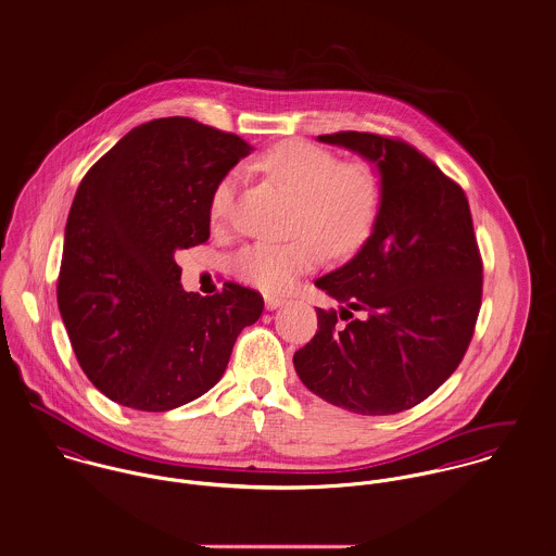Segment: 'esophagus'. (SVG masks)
<instances>
[{
	"instance_id": "1",
	"label": "esophagus",
	"mask_w": 556,
	"mask_h": 556,
	"mask_svg": "<svg viewBox=\"0 0 556 556\" xmlns=\"http://www.w3.org/2000/svg\"><path fill=\"white\" fill-rule=\"evenodd\" d=\"M282 304H285V300H282V298L265 295V308H267V311H276V308H280Z\"/></svg>"
}]
</instances>
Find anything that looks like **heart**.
I'll return each mask as SVG.
<instances>
[{"label": "heart", "instance_id": "obj_1", "mask_svg": "<svg viewBox=\"0 0 556 556\" xmlns=\"http://www.w3.org/2000/svg\"><path fill=\"white\" fill-rule=\"evenodd\" d=\"M261 166L300 199L293 225L300 236L243 245L233 258L241 282L265 293H282L317 267L325 248L333 254H351L372 236L381 216L383 184L370 164H342L325 148L287 141L263 154ZM238 179V170H231L214 188L210 199L214 223L229 218Z\"/></svg>", "mask_w": 556, "mask_h": 556}]
</instances>
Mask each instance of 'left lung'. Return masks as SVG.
I'll list each match as a JSON object with an SVG mask.
<instances>
[{"label": "left lung", "instance_id": "left-lung-1", "mask_svg": "<svg viewBox=\"0 0 556 556\" xmlns=\"http://www.w3.org/2000/svg\"><path fill=\"white\" fill-rule=\"evenodd\" d=\"M318 141L375 164L383 203L357 254L315 282L340 311L317 308L318 331L293 355L295 372L329 404L394 415L439 390L473 338L481 258L469 201L437 164L396 139L336 132ZM338 316L348 323L338 326Z\"/></svg>", "mask_w": 556, "mask_h": 556}]
</instances>
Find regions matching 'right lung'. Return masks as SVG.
I'll return each instance as SVG.
<instances>
[{
    "label": "right lung",
    "mask_w": 556,
    "mask_h": 556,
    "mask_svg": "<svg viewBox=\"0 0 556 556\" xmlns=\"http://www.w3.org/2000/svg\"><path fill=\"white\" fill-rule=\"evenodd\" d=\"M252 152L188 117L132 128L75 194L58 306L87 379L117 404L170 410L225 375L263 298L236 282L212 298L181 289L175 252L210 239V199Z\"/></svg>",
    "instance_id": "1"
}]
</instances>
